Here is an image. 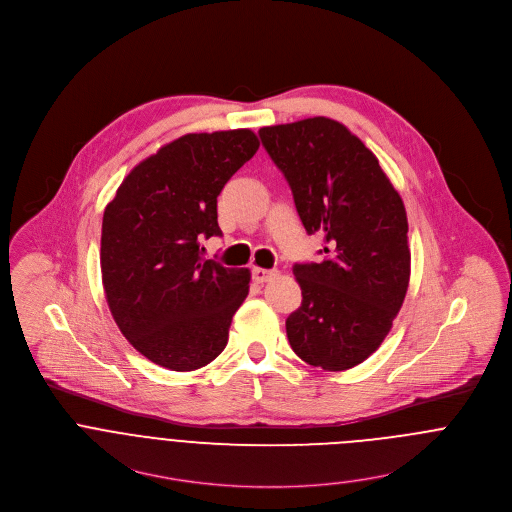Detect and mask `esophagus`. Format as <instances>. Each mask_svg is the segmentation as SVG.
<instances>
[{
  "instance_id": "esophagus-1",
  "label": "esophagus",
  "mask_w": 512,
  "mask_h": 512,
  "mask_svg": "<svg viewBox=\"0 0 512 512\" xmlns=\"http://www.w3.org/2000/svg\"><path fill=\"white\" fill-rule=\"evenodd\" d=\"M276 276L278 274L274 270H266V268H254L252 270V279L256 283H266V281H270V279L276 278Z\"/></svg>"
}]
</instances>
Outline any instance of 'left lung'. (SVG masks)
<instances>
[{"label":"left lung","instance_id":"obj_1","mask_svg":"<svg viewBox=\"0 0 512 512\" xmlns=\"http://www.w3.org/2000/svg\"><path fill=\"white\" fill-rule=\"evenodd\" d=\"M258 135L305 231L325 236L323 262L293 266L303 301L285 321L289 344L309 366L350 370L379 348L407 295L403 199L372 150L334 119L262 127Z\"/></svg>","mask_w":512,"mask_h":512}]
</instances>
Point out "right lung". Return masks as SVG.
I'll list each match as a JSON object with an SVG mask.
<instances>
[{
  "label": "right lung",
  "instance_id": "1",
  "mask_svg": "<svg viewBox=\"0 0 512 512\" xmlns=\"http://www.w3.org/2000/svg\"><path fill=\"white\" fill-rule=\"evenodd\" d=\"M250 129L189 133L137 164L105 207L101 279L123 336L150 362L193 372L229 342L250 272L205 260L217 197L258 150Z\"/></svg>",
  "mask_w": 512,
  "mask_h": 512
}]
</instances>
